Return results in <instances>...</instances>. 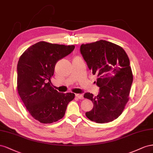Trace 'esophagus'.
<instances>
[{
	"label": "esophagus",
	"mask_w": 153,
	"mask_h": 153,
	"mask_svg": "<svg viewBox=\"0 0 153 153\" xmlns=\"http://www.w3.org/2000/svg\"><path fill=\"white\" fill-rule=\"evenodd\" d=\"M76 97L77 98H78V99H83V95H82V94H76Z\"/></svg>",
	"instance_id": "1"
}]
</instances>
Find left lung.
I'll list each match as a JSON object with an SVG mask.
<instances>
[{
  "mask_svg": "<svg viewBox=\"0 0 153 153\" xmlns=\"http://www.w3.org/2000/svg\"><path fill=\"white\" fill-rule=\"evenodd\" d=\"M80 52L99 87L97 96L85 94L94 103L85 115L97 123H110L122 114L129 100L133 74L128 56L121 47L106 40L82 44Z\"/></svg>",
  "mask_w": 153,
  "mask_h": 153,
  "instance_id": "left-lung-1",
  "label": "left lung"
}]
</instances>
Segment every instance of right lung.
<instances>
[{
    "label": "right lung",
    "instance_id": "add662e5",
    "mask_svg": "<svg viewBox=\"0 0 153 153\" xmlns=\"http://www.w3.org/2000/svg\"><path fill=\"white\" fill-rule=\"evenodd\" d=\"M74 45L40 42L29 47L17 65V90L26 109L34 119L43 124L64 117L74 93H60L51 85L58 61L74 51Z\"/></svg>",
    "mask_w": 153,
    "mask_h": 153
}]
</instances>
